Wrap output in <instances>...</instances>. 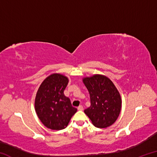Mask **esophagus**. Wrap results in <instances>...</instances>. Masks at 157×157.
I'll return each mask as SVG.
<instances>
[{
  "instance_id": "esophagus-1",
  "label": "esophagus",
  "mask_w": 157,
  "mask_h": 157,
  "mask_svg": "<svg viewBox=\"0 0 157 157\" xmlns=\"http://www.w3.org/2000/svg\"><path fill=\"white\" fill-rule=\"evenodd\" d=\"M78 109L79 111H83V110H84V108H83V107H82V105H79V107H78Z\"/></svg>"
}]
</instances>
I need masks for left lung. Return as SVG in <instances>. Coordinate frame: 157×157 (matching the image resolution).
<instances>
[{"instance_id":"8db88e82","label":"left lung","mask_w":157,"mask_h":157,"mask_svg":"<svg viewBox=\"0 0 157 157\" xmlns=\"http://www.w3.org/2000/svg\"><path fill=\"white\" fill-rule=\"evenodd\" d=\"M83 82L91 100V106L84 110V113L96 127L111 126L117 120L121 109V98L118 91L113 82L103 75L85 78Z\"/></svg>"}]
</instances>
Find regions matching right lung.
<instances>
[{"label":"right lung","instance_id":"obj_1","mask_svg":"<svg viewBox=\"0 0 157 157\" xmlns=\"http://www.w3.org/2000/svg\"><path fill=\"white\" fill-rule=\"evenodd\" d=\"M68 79L60 74L48 77L39 86L35 98V110L41 123L48 128L60 130L68 125L77 109L63 94Z\"/></svg>","mask_w":157,"mask_h":157}]
</instances>
